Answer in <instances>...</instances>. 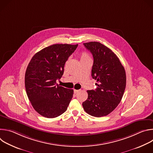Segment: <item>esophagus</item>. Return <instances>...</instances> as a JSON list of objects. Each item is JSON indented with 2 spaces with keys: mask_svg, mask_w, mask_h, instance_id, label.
<instances>
[{
  "mask_svg": "<svg viewBox=\"0 0 153 153\" xmlns=\"http://www.w3.org/2000/svg\"><path fill=\"white\" fill-rule=\"evenodd\" d=\"M80 90H74V93H77L78 92H79Z\"/></svg>",
  "mask_w": 153,
  "mask_h": 153,
  "instance_id": "34e87169",
  "label": "esophagus"
}]
</instances>
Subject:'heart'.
<instances>
[{
	"instance_id": "heart-1",
	"label": "heart",
	"mask_w": 153,
	"mask_h": 153,
	"mask_svg": "<svg viewBox=\"0 0 153 153\" xmlns=\"http://www.w3.org/2000/svg\"><path fill=\"white\" fill-rule=\"evenodd\" d=\"M89 56L88 55V54L85 53V52H83L81 55H80V59H85V58H88Z\"/></svg>"
}]
</instances>
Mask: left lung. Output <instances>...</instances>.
<instances>
[{
	"label": "left lung",
	"instance_id": "left-lung-1",
	"mask_svg": "<svg viewBox=\"0 0 153 153\" xmlns=\"http://www.w3.org/2000/svg\"><path fill=\"white\" fill-rule=\"evenodd\" d=\"M93 54L92 77L97 80L95 90H88V99L82 103L84 110L97 117L107 116L120 102L126 87L125 68L117 56L97 42L84 43Z\"/></svg>",
	"mask_w": 153,
	"mask_h": 153
}]
</instances>
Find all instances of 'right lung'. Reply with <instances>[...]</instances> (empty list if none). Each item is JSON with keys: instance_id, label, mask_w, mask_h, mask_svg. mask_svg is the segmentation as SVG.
<instances>
[{"instance_id": "1", "label": "right lung", "mask_w": 153, "mask_h": 153, "mask_svg": "<svg viewBox=\"0 0 153 153\" xmlns=\"http://www.w3.org/2000/svg\"><path fill=\"white\" fill-rule=\"evenodd\" d=\"M78 46L54 44L36 53L30 60L25 76L28 97L41 116L54 118L66 111L74 91L59 86L64 65Z\"/></svg>"}]
</instances>
